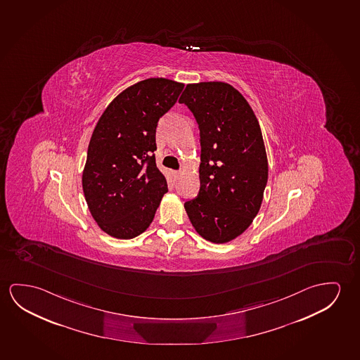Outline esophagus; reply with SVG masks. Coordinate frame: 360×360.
Segmentation results:
<instances>
[{
  "label": "esophagus",
  "mask_w": 360,
  "mask_h": 360,
  "mask_svg": "<svg viewBox=\"0 0 360 360\" xmlns=\"http://www.w3.org/2000/svg\"><path fill=\"white\" fill-rule=\"evenodd\" d=\"M172 174H173V177H174V179H178V177H179V176H181V172L172 171Z\"/></svg>",
  "instance_id": "obj_1"
}]
</instances>
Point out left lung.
<instances>
[{
  "instance_id": "left-lung-1",
  "label": "left lung",
  "mask_w": 360,
  "mask_h": 360,
  "mask_svg": "<svg viewBox=\"0 0 360 360\" xmlns=\"http://www.w3.org/2000/svg\"><path fill=\"white\" fill-rule=\"evenodd\" d=\"M179 103L193 113L200 136V192L184 208L200 236L227 243L252 224L263 200L268 160L259 123L228 83L187 84Z\"/></svg>"
}]
</instances>
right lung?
I'll list each match as a JSON object with an SVG mask.
<instances>
[{
	"instance_id": "1",
	"label": "right lung",
	"mask_w": 360,
	"mask_h": 360,
	"mask_svg": "<svg viewBox=\"0 0 360 360\" xmlns=\"http://www.w3.org/2000/svg\"><path fill=\"white\" fill-rule=\"evenodd\" d=\"M184 84L147 78L112 101L94 127L82 173L89 212L118 239L143 233L155 218L167 181L155 166V128Z\"/></svg>"
}]
</instances>
